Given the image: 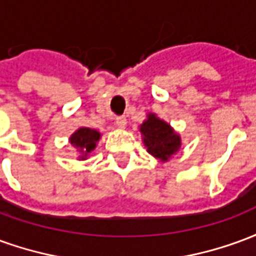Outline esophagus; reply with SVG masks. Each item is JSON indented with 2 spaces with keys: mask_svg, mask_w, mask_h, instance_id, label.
<instances>
[{
  "mask_svg": "<svg viewBox=\"0 0 256 256\" xmlns=\"http://www.w3.org/2000/svg\"><path fill=\"white\" fill-rule=\"evenodd\" d=\"M115 123H116L118 128H126V124H128V120H126V118L124 116H118L116 119H115Z\"/></svg>",
  "mask_w": 256,
  "mask_h": 256,
  "instance_id": "1",
  "label": "esophagus"
}]
</instances>
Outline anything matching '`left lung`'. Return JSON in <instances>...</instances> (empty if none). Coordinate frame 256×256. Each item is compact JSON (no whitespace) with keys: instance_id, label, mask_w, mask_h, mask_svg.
I'll list each match as a JSON object with an SVG mask.
<instances>
[{"instance_id":"left-lung-1","label":"left lung","mask_w":256,"mask_h":256,"mask_svg":"<svg viewBox=\"0 0 256 256\" xmlns=\"http://www.w3.org/2000/svg\"><path fill=\"white\" fill-rule=\"evenodd\" d=\"M140 133L148 154L160 162H167L176 155L182 144L181 136L172 124L154 112L146 114V119L140 124Z\"/></svg>"}]
</instances>
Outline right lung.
Listing matches in <instances>:
<instances>
[{
	"mask_svg": "<svg viewBox=\"0 0 256 256\" xmlns=\"http://www.w3.org/2000/svg\"><path fill=\"white\" fill-rule=\"evenodd\" d=\"M101 133L96 128H79L70 136V144L78 152V160H86L90 152H93L100 141Z\"/></svg>",
	"mask_w": 256,
	"mask_h": 256,
	"instance_id": "right-lung-1",
	"label": "right lung"
}]
</instances>
